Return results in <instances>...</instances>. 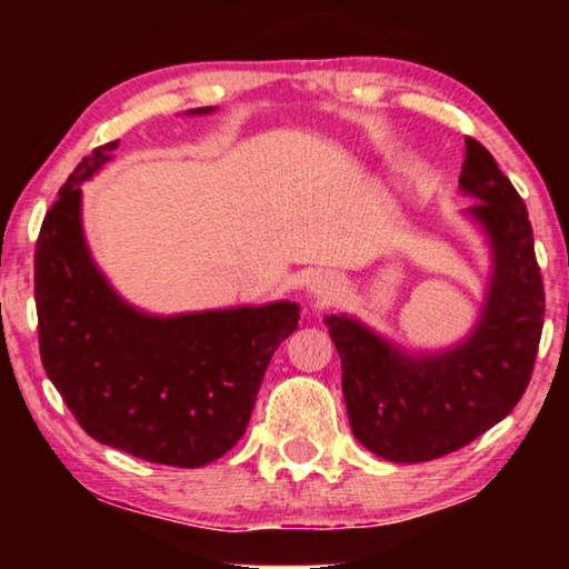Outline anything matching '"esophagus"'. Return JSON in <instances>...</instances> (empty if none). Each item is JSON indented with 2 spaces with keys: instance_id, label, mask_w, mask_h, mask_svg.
Listing matches in <instances>:
<instances>
[{
  "instance_id": "esophagus-1",
  "label": "esophagus",
  "mask_w": 569,
  "mask_h": 569,
  "mask_svg": "<svg viewBox=\"0 0 569 569\" xmlns=\"http://www.w3.org/2000/svg\"><path fill=\"white\" fill-rule=\"evenodd\" d=\"M308 291H311V296L316 298V301L326 303V301H331V298L341 291V286H339V281H336L333 276L323 273V276H316L313 278L311 286H308Z\"/></svg>"
}]
</instances>
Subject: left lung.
<instances>
[{"instance_id": "left-lung-1", "label": "left lung", "mask_w": 569, "mask_h": 569, "mask_svg": "<svg viewBox=\"0 0 569 569\" xmlns=\"http://www.w3.org/2000/svg\"><path fill=\"white\" fill-rule=\"evenodd\" d=\"M459 186L479 203L495 278L481 321L447 353L413 359L346 316H326L341 356L353 437L389 461H429L485 435L512 411L532 379L545 326V286L525 200L489 150L465 138Z\"/></svg>"}]
</instances>
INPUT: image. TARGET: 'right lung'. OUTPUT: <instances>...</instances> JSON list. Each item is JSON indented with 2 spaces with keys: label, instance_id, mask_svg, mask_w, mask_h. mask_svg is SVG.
Instances as JSON below:
<instances>
[{
  "label": "right lung",
  "instance_id": "right-lung-1",
  "mask_svg": "<svg viewBox=\"0 0 569 569\" xmlns=\"http://www.w3.org/2000/svg\"><path fill=\"white\" fill-rule=\"evenodd\" d=\"M114 148L104 142L82 158L42 220L34 250L42 366L100 445L196 469L246 435L271 356L301 316L281 301L152 319L120 301L90 261L80 226V182Z\"/></svg>",
  "mask_w": 569,
  "mask_h": 569
}]
</instances>
